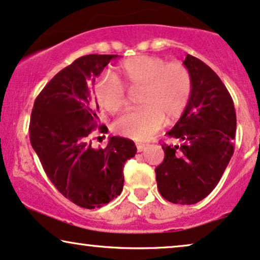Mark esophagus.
Listing matches in <instances>:
<instances>
[{
	"label": "esophagus",
	"mask_w": 260,
	"mask_h": 260,
	"mask_svg": "<svg viewBox=\"0 0 260 260\" xmlns=\"http://www.w3.org/2000/svg\"><path fill=\"white\" fill-rule=\"evenodd\" d=\"M136 147H137V151H143L144 148H146V146H144V144H141V143H137Z\"/></svg>",
	"instance_id": "34e87169"
}]
</instances>
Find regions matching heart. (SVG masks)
Returning <instances> with one entry per match:
<instances>
[{
	"mask_svg": "<svg viewBox=\"0 0 260 260\" xmlns=\"http://www.w3.org/2000/svg\"><path fill=\"white\" fill-rule=\"evenodd\" d=\"M141 88L138 101L142 106L127 111L116 122L124 136L147 141L162 126L165 117L175 120L186 110L192 93L190 70L180 62L167 63L156 56L140 55L120 63L116 75H103L94 90L98 104L109 113L125 106L126 90Z\"/></svg>",
	"mask_w": 260,
	"mask_h": 260,
	"instance_id": "heart-1",
	"label": "heart"
}]
</instances>
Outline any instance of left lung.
Returning a JSON list of instances; mask_svg holds the SVG:
<instances>
[{
  "label": "left lung",
  "instance_id": "8db88e82",
  "mask_svg": "<svg viewBox=\"0 0 260 260\" xmlns=\"http://www.w3.org/2000/svg\"><path fill=\"white\" fill-rule=\"evenodd\" d=\"M192 77L186 110L168 137L179 146L162 143L165 159L155 168L161 196L174 204L200 202L216 187L234 153L237 114L231 94L217 74L187 55L184 60Z\"/></svg>",
  "mask_w": 260,
  "mask_h": 260
}]
</instances>
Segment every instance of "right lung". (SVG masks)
I'll use <instances>...</instances> for the list:
<instances>
[{"label":"right lung","instance_id":"add662e5","mask_svg":"<svg viewBox=\"0 0 260 260\" xmlns=\"http://www.w3.org/2000/svg\"><path fill=\"white\" fill-rule=\"evenodd\" d=\"M117 55H86L57 73L37 96L29 141L50 181L81 208L110 203L123 191V168L136 154L133 141L110 137L106 148H93L99 105L92 85Z\"/></svg>","mask_w":260,"mask_h":260}]
</instances>
